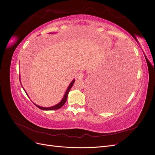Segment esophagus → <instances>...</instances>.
<instances>
[{"instance_id":"1","label":"esophagus","mask_w":155,"mask_h":155,"mask_svg":"<svg viewBox=\"0 0 155 155\" xmlns=\"http://www.w3.org/2000/svg\"><path fill=\"white\" fill-rule=\"evenodd\" d=\"M83 76H84V74H83V72H79V73L77 74V78H78V79H82V78H83Z\"/></svg>"}]
</instances>
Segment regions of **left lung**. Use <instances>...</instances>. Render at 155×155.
Listing matches in <instances>:
<instances>
[{
	"instance_id": "left-lung-1",
	"label": "left lung",
	"mask_w": 155,
	"mask_h": 155,
	"mask_svg": "<svg viewBox=\"0 0 155 155\" xmlns=\"http://www.w3.org/2000/svg\"><path fill=\"white\" fill-rule=\"evenodd\" d=\"M127 69L126 66L114 65L91 82L88 93L95 109L109 111L124 102L132 85V74Z\"/></svg>"
}]
</instances>
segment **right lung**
I'll list each match as a JSON object with an SVG mask.
<instances>
[{
	"label": "right lung",
	"instance_id": "1",
	"mask_svg": "<svg viewBox=\"0 0 155 155\" xmlns=\"http://www.w3.org/2000/svg\"><path fill=\"white\" fill-rule=\"evenodd\" d=\"M74 81H75V79H74V80L71 82V83L70 84V85L68 86V87L67 88V91H66V92H65V94H64V97H63V99H62V100L61 101L59 104H58L57 105H54V106H52V107H40V106H39V105H36V104H35L37 107L38 108H39L40 109H41V110H57V109H60L61 107H63V105H64V104H65V102L67 101V97H68V93H69V92H70V89H71V88H72V87L73 86V85H74ZM24 89V88H23ZM25 90V89H24ZM26 92V91H25ZM28 95V94H27Z\"/></svg>",
	"mask_w": 155,
	"mask_h": 155
}]
</instances>
